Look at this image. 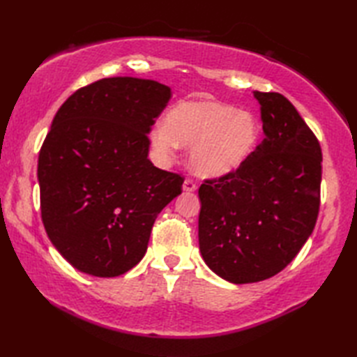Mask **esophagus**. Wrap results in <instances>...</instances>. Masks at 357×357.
<instances>
[{
	"mask_svg": "<svg viewBox=\"0 0 357 357\" xmlns=\"http://www.w3.org/2000/svg\"><path fill=\"white\" fill-rule=\"evenodd\" d=\"M183 188H184V192H195L196 190V184L193 183L192 179H185L184 181V184H183Z\"/></svg>",
	"mask_w": 357,
	"mask_h": 357,
	"instance_id": "esophagus-1",
	"label": "esophagus"
}]
</instances>
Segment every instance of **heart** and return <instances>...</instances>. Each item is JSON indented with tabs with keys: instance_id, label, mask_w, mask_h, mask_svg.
<instances>
[{
	"instance_id": "obj_1",
	"label": "heart",
	"mask_w": 357,
	"mask_h": 357,
	"mask_svg": "<svg viewBox=\"0 0 357 357\" xmlns=\"http://www.w3.org/2000/svg\"><path fill=\"white\" fill-rule=\"evenodd\" d=\"M259 123L248 112L215 101L181 102L167 113L165 126L151 132V144L164 156L192 146L190 162L202 176L219 178L247 162L259 139Z\"/></svg>"
}]
</instances>
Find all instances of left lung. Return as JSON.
Instances as JSON below:
<instances>
[{
    "instance_id": "8db88e82",
    "label": "left lung",
    "mask_w": 357,
    "mask_h": 357,
    "mask_svg": "<svg viewBox=\"0 0 357 357\" xmlns=\"http://www.w3.org/2000/svg\"><path fill=\"white\" fill-rule=\"evenodd\" d=\"M264 138L234 173L199 187V250L233 284L278 275L313 233L321 206L322 150L284 95L255 92Z\"/></svg>"
}]
</instances>
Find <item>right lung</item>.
Instances as JSON below:
<instances>
[{
  "label": "right lung",
  "instance_id": "add662e5",
  "mask_svg": "<svg viewBox=\"0 0 357 357\" xmlns=\"http://www.w3.org/2000/svg\"><path fill=\"white\" fill-rule=\"evenodd\" d=\"M170 96L151 79L104 78L78 89L53 118L38 158L41 218L77 270L113 278L133 268L155 219L183 192L181 174L147 158Z\"/></svg>",
  "mask_w": 357,
  "mask_h": 357
}]
</instances>
